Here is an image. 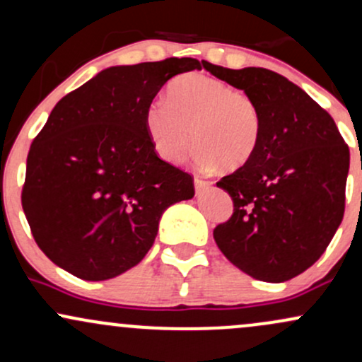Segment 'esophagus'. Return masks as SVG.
<instances>
[{
	"label": "esophagus",
	"instance_id": "1",
	"mask_svg": "<svg viewBox=\"0 0 362 362\" xmlns=\"http://www.w3.org/2000/svg\"><path fill=\"white\" fill-rule=\"evenodd\" d=\"M194 185H195V192H197V194H201V192H204L206 189H209L211 182H207V180H202V178L195 177V178H194Z\"/></svg>",
	"mask_w": 362,
	"mask_h": 362
}]
</instances>
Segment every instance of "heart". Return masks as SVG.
Instances as JSON below:
<instances>
[{
	"label": "heart",
	"mask_w": 362,
	"mask_h": 362,
	"mask_svg": "<svg viewBox=\"0 0 362 362\" xmlns=\"http://www.w3.org/2000/svg\"><path fill=\"white\" fill-rule=\"evenodd\" d=\"M144 126L158 156L182 163L197 144L202 168L235 170L247 165L260 146L264 112L253 95L202 73H187L168 85L167 102L155 100Z\"/></svg>",
	"instance_id": "heart-1"
}]
</instances>
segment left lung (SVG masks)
I'll list each match as a JSON object with an SVG mask.
<instances>
[{"mask_svg":"<svg viewBox=\"0 0 362 362\" xmlns=\"http://www.w3.org/2000/svg\"><path fill=\"white\" fill-rule=\"evenodd\" d=\"M204 69L257 98L260 146L247 165L216 182L233 214L214 228L219 250L255 279L284 282L317 262L346 209L349 146L334 119L300 86L265 68Z\"/></svg>","mask_w":362,"mask_h":362,"instance_id":"8db88e82","label":"left lung"}]
</instances>
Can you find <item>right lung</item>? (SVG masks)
I'll list each match as a JSON object with an SVG mask.
<instances>
[{
	"label": "right lung",
	"mask_w": 362,
	"mask_h": 362,
	"mask_svg": "<svg viewBox=\"0 0 362 362\" xmlns=\"http://www.w3.org/2000/svg\"><path fill=\"white\" fill-rule=\"evenodd\" d=\"M204 62L115 66L56 103L32 141L22 189L32 236L54 264L112 279L144 259L163 211L194 197V177L153 148L144 112L170 78Z\"/></svg>",
	"instance_id": "add662e5"
}]
</instances>
